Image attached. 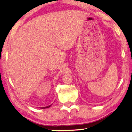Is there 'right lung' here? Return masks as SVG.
<instances>
[{"label":"right lung","instance_id":"obj_1","mask_svg":"<svg viewBox=\"0 0 132 132\" xmlns=\"http://www.w3.org/2000/svg\"><path fill=\"white\" fill-rule=\"evenodd\" d=\"M51 106V105H49V106H45V107H41V108H41V109H45V108H50V107Z\"/></svg>","mask_w":132,"mask_h":132}]
</instances>
